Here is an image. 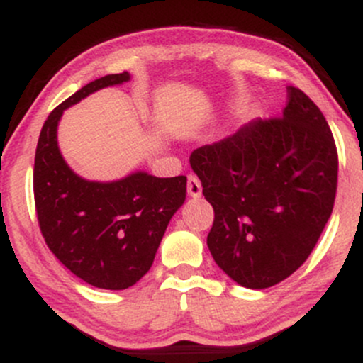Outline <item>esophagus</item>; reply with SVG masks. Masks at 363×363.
Returning a JSON list of instances; mask_svg holds the SVG:
<instances>
[{"mask_svg": "<svg viewBox=\"0 0 363 363\" xmlns=\"http://www.w3.org/2000/svg\"><path fill=\"white\" fill-rule=\"evenodd\" d=\"M201 193H203V187H201V182H199V179L196 176L187 177V194H189L191 198H199Z\"/></svg>", "mask_w": 363, "mask_h": 363, "instance_id": "obj_1", "label": "esophagus"}]
</instances>
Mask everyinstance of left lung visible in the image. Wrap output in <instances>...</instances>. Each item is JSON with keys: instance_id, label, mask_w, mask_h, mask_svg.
<instances>
[{"instance_id": "left-lung-1", "label": "left lung", "mask_w": 363, "mask_h": 363, "mask_svg": "<svg viewBox=\"0 0 363 363\" xmlns=\"http://www.w3.org/2000/svg\"><path fill=\"white\" fill-rule=\"evenodd\" d=\"M191 169L213 206L206 244L216 264L245 289L262 290L297 272L335 205L338 153L328 121L289 86L281 119H256L196 148Z\"/></svg>"}]
</instances>
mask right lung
I'll use <instances>...</instances> for the list:
<instances>
[{
  "label": "right lung",
  "mask_w": 363,
  "mask_h": 363,
  "mask_svg": "<svg viewBox=\"0 0 363 363\" xmlns=\"http://www.w3.org/2000/svg\"><path fill=\"white\" fill-rule=\"evenodd\" d=\"M129 80L128 72L107 74L66 99L45 119L35 150V210L45 244L73 274L104 290L129 289L148 273L170 218L186 199L184 176L136 170L118 181H89L61 155L62 112Z\"/></svg>",
  "instance_id": "1"
}]
</instances>
